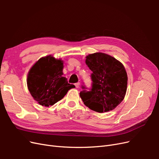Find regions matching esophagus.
Wrapping results in <instances>:
<instances>
[{
    "mask_svg": "<svg viewBox=\"0 0 159 159\" xmlns=\"http://www.w3.org/2000/svg\"><path fill=\"white\" fill-rule=\"evenodd\" d=\"M80 82H78V83H75V87H76L77 88H80Z\"/></svg>",
    "mask_w": 159,
    "mask_h": 159,
    "instance_id": "obj_1",
    "label": "esophagus"
}]
</instances>
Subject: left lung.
<instances>
[{"instance_id": "8db88e82", "label": "left lung", "mask_w": 159, "mask_h": 159, "mask_svg": "<svg viewBox=\"0 0 159 159\" xmlns=\"http://www.w3.org/2000/svg\"><path fill=\"white\" fill-rule=\"evenodd\" d=\"M85 63L92 71V83L89 91L81 86L80 95L84 103L99 113L114 109L123 100L127 91V75L123 65L101 52L88 55Z\"/></svg>"}]
</instances>
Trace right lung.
Returning <instances> with one entry per match:
<instances>
[{"label": "right lung", "mask_w": 159, "mask_h": 159, "mask_svg": "<svg viewBox=\"0 0 159 159\" xmlns=\"http://www.w3.org/2000/svg\"><path fill=\"white\" fill-rule=\"evenodd\" d=\"M63 62L52 56L42 57L28 75L27 85L30 94L42 106L49 107L59 102L68 91L75 88L63 75Z\"/></svg>", "instance_id": "right-lung-1"}]
</instances>
